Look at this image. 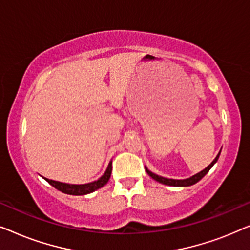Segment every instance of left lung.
Here are the masks:
<instances>
[{
  "mask_svg": "<svg viewBox=\"0 0 250 250\" xmlns=\"http://www.w3.org/2000/svg\"><path fill=\"white\" fill-rule=\"evenodd\" d=\"M220 153H221V152H220ZM220 153L217 154V156L215 157V159H214V161H213L212 163H210L206 168H204L203 171L198 172V173L195 174V175H192V177H190V178L184 179V180H175V179H167V178L161 177V175H157V174H155V173H153V172L149 171L147 167H145V170H146L147 174H148L149 177H152V178L154 179V180L159 181V182H161V184H163V185L173 186V187H188V186H192V185H195L196 182H198V181L200 180V179H202V178L204 177V175H205V174L207 173V172H208V171L210 170V167H212L213 165L216 163V161L219 160Z\"/></svg>",
  "mask_w": 250,
  "mask_h": 250,
  "instance_id": "8db88e82",
  "label": "left lung"
}]
</instances>
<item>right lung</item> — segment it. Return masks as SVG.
I'll list each match as a JSON object with an SVG mask.
<instances>
[{
	"label": "right lung",
	"mask_w": 250,
	"mask_h": 250,
	"mask_svg": "<svg viewBox=\"0 0 250 250\" xmlns=\"http://www.w3.org/2000/svg\"><path fill=\"white\" fill-rule=\"evenodd\" d=\"M112 173V161L108 163V167L105 171V173L102 175V177L98 179L96 181L89 182V184H85V185H70V184H63V182H59V181H54V180H50V179L44 178L48 184L51 186H53L55 189L64 192V194L68 195H75V196H82V195H87L90 194L97 189H100L107 184V181L110 180Z\"/></svg>",
	"instance_id": "right-lung-1"
}]
</instances>
